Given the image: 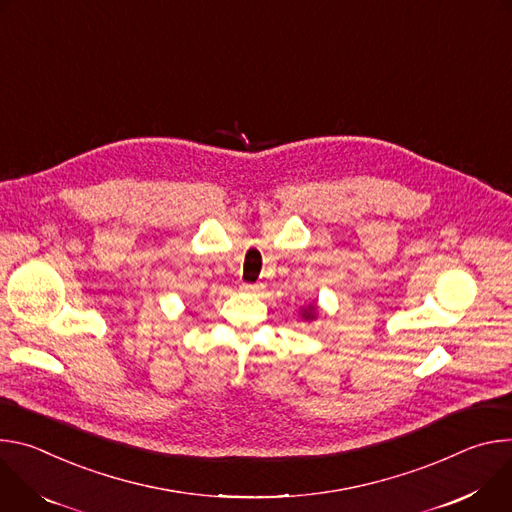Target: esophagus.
<instances>
[{
    "mask_svg": "<svg viewBox=\"0 0 512 512\" xmlns=\"http://www.w3.org/2000/svg\"><path fill=\"white\" fill-rule=\"evenodd\" d=\"M242 291L248 293V295H256V293H258V285H250V282H244Z\"/></svg>",
    "mask_w": 512,
    "mask_h": 512,
    "instance_id": "1",
    "label": "esophagus"
}]
</instances>
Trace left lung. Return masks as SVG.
Returning <instances> with one entry per match:
<instances>
[{"label":"left lung","mask_w":512,"mask_h":512,"mask_svg":"<svg viewBox=\"0 0 512 512\" xmlns=\"http://www.w3.org/2000/svg\"><path fill=\"white\" fill-rule=\"evenodd\" d=\"M301 319L303 321H315L317 319V305L309 303V305L301 307Z\"/></svg>","instance_id":"obj_1"}]
</instances>
